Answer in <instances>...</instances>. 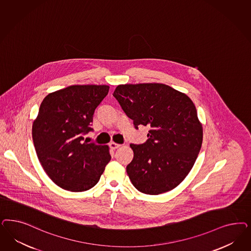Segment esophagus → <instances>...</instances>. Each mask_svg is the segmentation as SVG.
<instances>
[{
  "label": "esophagus",
  "instance_id": "1",
  "mask_svg": "<svg viewBox=\"0 0 251 251\" xmlns=\"http://www.w3.org/2000/svg\"><path fill=\"white\" fill-rule=\"evenodd\" d=\"M109 146H110V148H111L112 150H116V149H118L121 145L118 144V143H115V142H111Z\"/></svg>",
  "mask_w": 251,
  "mask_h": 251
}]
</instances>
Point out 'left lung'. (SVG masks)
<instances>
[{
  "mask_svg": "<svg viewBox=\"0 0 251 251\" xmlns=\"http://www.w3.org/2000/svg\"><path fill=\"white\" fill-rule=\"evenodd\" d=\"M134 126H149L148 140L131 144L126 166L138 191L159 195L174 189L192 169L202 144V125L190 98L161 83L118 85L113 94Z\"/></svg>",
  "mask_w": 251,
  "mask_h": 251,
  "instance_id": "1",
  "label": "left lung"
}]
</instances>
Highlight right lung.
<instances>
[{
  "label": "right lung",
  "mask_w": 251,
  "mask_h": 251,
  "mask_svg": "<svg viewBox=\"0 0 251 251\" xmlns=\"http://www.w3.org/2000/svg\"><path fill=\"white\" fill-rule=\"evenodd\" d=\"M106 85H73L48 94L32 125L36 153L57 186L68 191L89 190L111 160L109 146L88 144L95 109L109 92Z\"/></svg>",
  "instance_id": "obj_1"
}]
</instances>
